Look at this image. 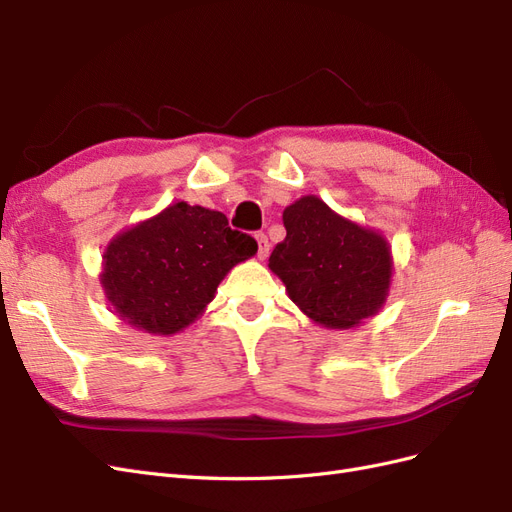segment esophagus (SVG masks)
<instances>
[{
	"instance_id": "obj_1",
	"label": "esophagus",
	"mask_w": 512,
	"mask_h": 512,
	"mask_svg": "<svg viewBox=\"0 0 512 512\" xmlns=\"http://www.w3.org/2000/svg\"><path fill=\"white\" fill-rule=\"evenodd\" d=\"M256 241H258V258L265 260L269 256V247H271L269 239H267V235H262V232H258Z\"/></svg>"
}]
</instances>
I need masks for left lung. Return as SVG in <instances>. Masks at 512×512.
<instances>
[{
	"mask_svg": "<svg viewBox=\"0 0 512 512\" xmlns=\"http://www.w3.org/2000/svg\"><path fill=\"white\" fill-rule=\"evenodd\" d=\"M282 220L286 239L275 245L269 269L307 318L350 329L380 312L393 277L382 232L344 218L312 194L294 200Z\"/></svg>",
	"mask_w": 512,
	"mask_h": 512,
	"instance_id": "left-lung-1",
	"label": "left lung"
}]
</instances>
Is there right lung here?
Instances as JSON below:
<instances>
[{
  "mask_svg": "<svg viewBox=\"0 0 512 512\" xmlns=\"http://www.w3.org/2000/svg\"><path fill=\"white\" fill-rule=\"evenodd\" d=\"M256 252L222 211L179 200L111 239L100 284L123 322L168 337L203 316L226 273Z\"/></svg>",
  "mask_w": 512,
  "mask_h": 512,
  "instance_id": "1",
  "label": "right lung"
}]
</instances>
